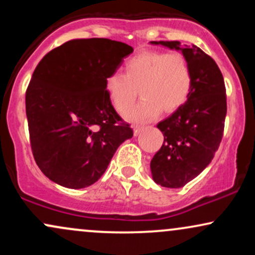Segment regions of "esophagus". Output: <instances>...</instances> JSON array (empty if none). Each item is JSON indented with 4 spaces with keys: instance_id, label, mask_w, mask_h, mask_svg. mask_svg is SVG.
I'll use <instances>...</instances> for the list:
<instances>
[{
    "instance_id": "1",
    "label": "esophagus",
    "mask_w": 255,
    "mask_h": 255,
    "mask_svg": "<svg viewBox=\"0 0 255 255\" xmlns=\"http://www.w3.org/2000/svg\"><path fill=\"white\" fill-rule=\"evenodd\" d=\"M142 129H144V127H142V126H134L133 127V130H134V135H137V134L140 133V131H141Z\"/></svg>"
}]
</instances>
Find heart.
<instances>
[{
    "label": "heart",
    "mask_w": 255,
    "mask_h": 255,
    "mask_svg": "<svg viewBox=\"0 0 255 255\" xmlns=\"http://www.w3.org/2000/svg\"><path fill=\"white\" fill-rule=\"evenodd\" d=\"M193 87V73L181 52L145 50L125 63V74L110 73L105 91L120 114L133 107L137 90L141 102L127 115L130 121H148L162 111L174 113L186 103Z\"/></svg>",
    "instance_id": "1"
}]
</instances>
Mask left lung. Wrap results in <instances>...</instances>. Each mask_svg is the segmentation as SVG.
<instances>
[{"label":"left lung","instance_id":"8db88e82","mask_svg":"<svg viewBox=\"0 0 255 255\" xmlns=\"http://www.w3.org/2000/svg\"><path fill=\"white\" fill-rule=\"evenodd\" d=\"M181 50L193 73V87L180 109L157 125L164 135L151 160L153 181L166 188H180L211 163L224 131L227 95L217 63L197 45L177 40L151 42Z\"/></svg>","mask_w":255,"mask_h":255}]
</instances>
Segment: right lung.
Masks as SVG:
<instances>
[{
  "instance_id": "right-lung-1",
  "label": "right lung",
  "mask_w": 255,
  "mask_h": 255,
  "mask_svg": "<svg viewBox=\"0 0 255 255\" xmlns=\"http://www.w3.org/2000/svg\"><path fill=\"white\" fill-rule=\"evenodd\" d=\"M131 52L107 38L72 39L38 63L26 90V115L34 160L51 181L73 189L97 182L133 136L105 91V78Z\"/></svg>"
}]
</instances>
